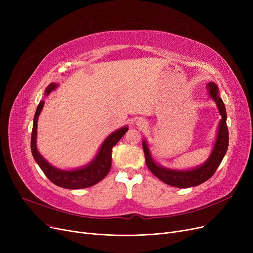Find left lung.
Instances as JSON below:
<instances>
[{
  "label": "left lung",
  "mask_w": 253,
  "mask_h": 253,
  "mask_svg": "<svg viewBox=\"0 0 253 253\" xmlns=\"http://www.w3.org/2000/svg\"><path fill=\"white\" fill-rule=\"evenodd\" d=\"M207 91L208 95L216 102L219 114L221 115V120L218 125L214 148L212 150V153L208 158V160L203 165L191 170H172L164 168L155 163L147 142H145V140L142 141V148L147 166L155 176L161 179L163 182L172 185V187L181 189L191 188L205 182L215 173V171L221 163L225 153H227L229 145V131L227 126V112H225V106L221 98L218 96V88L216 84L212 82L208 83Z\"/></svg>",
  "instance_id": "obj_1"
}]
</instances>
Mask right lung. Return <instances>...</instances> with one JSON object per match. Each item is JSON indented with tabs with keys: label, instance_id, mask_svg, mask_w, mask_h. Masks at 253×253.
Returning a JSON list of instances; mask_svg holds the SVG:
<instances>
[{
	"label": "right lung",
	"instance_id": "add662e5",
	"mask_svg": "<svg viewBox=\"0 0 253 253\" xmlns=\"http://www.w3.org/2000/svg\"><path fill=\"white\" fill-rule=\"evenodd\" d=\"M56 87L57 85L51 83L45 90V95H49L50 92L54 90ZM43 105L44 101H40L34 117L31 149L36 162L40 168L42 169L45 175L49 178V180L60 188L77 190L92 187V185H94L103 179L108 175L112 166V149L123 137L128 130V127L125 126L121 129H118L106 137L101 144L96 157L87 166L75 170H60L49 164L37 149V123L39 115L43 109Z\"/></svg>",
	"mask_w": 253,
	"mask_h": 253
}]
</instances>
